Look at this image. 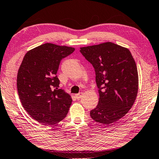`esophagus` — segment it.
<instances>
[{"instance_id":"obj_1","label":"esophagus","mask_w":159,"mask_h":159,"mask_svg":"<svg viewBox=\"0 0 159 159\" xmlns=\"http://www.w3.org/2000/svg\"><path fill=\"white\" fill-rule=\"evenodd\" d=\"M83 94V92H80L79 93H77V94L75 95V97H76V99H80V98H82Z\"/></svg>"}]
</instances>
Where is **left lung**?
<instances>
[{
    "instance_id": "1",
    "label": "left lung",
    "mask_w": 159,
    "mask_h": 159,
    "mask_svg": "<svg viewBox=\"0 0 159 159\" xmlns=\"http://www.w3.org/2000/svg\"><path fill=\"white\" fill-rule=\"evenodd\" d=\"M80 52L93 66L99 89L98 104L90 116L110 125L134 104L138 91L137 66L129 50L111 42L81 47Z\"/></svg>"
}]
</instances>
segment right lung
Masks as SVG:
<instances>
[{
    "instance_id": "1",
    "label": "right lung",
    "mask_w": 159,
    "mask_h": 159,
    "mask_svg": "<svg viewBox=\"0 0 159 159\" xmlns=\"http://www.w3.org/2000/svg\"><path fill=\"white\" fill-rule=\"evenodd\" d=\"M75 49L45 43L25 53L17 77L18 94L25 111L43 125L56 124L67 115L70 95L59 89L56 74L63 58Z\"/></svg>"
}]
</instances>
